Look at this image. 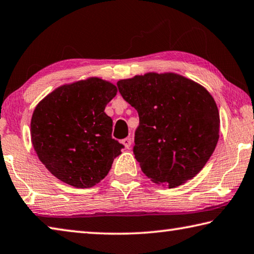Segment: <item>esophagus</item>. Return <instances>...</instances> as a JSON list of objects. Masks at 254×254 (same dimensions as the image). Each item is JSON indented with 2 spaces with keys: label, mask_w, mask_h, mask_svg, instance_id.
Listing matches in <instances>:
<instances>
[{
  "label": "esophagus",
  "mask_w": 254,
  "mask_h": 254,
  "mask_svg": "<svg viewBox=\"0 0 254 254\" xmlns=\"http://www.w3.org/2000/svg\"><path fill=\"white\" fill-rule=\"evenodd\" d=\"M122 143H123L125 147L128 149L131 146V138H130V137H127V138H125V139L122 140Z\"/></svg>",
  "instance_id": "esophagus-1"
}]
</instances>
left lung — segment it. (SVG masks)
I'll return each instance as SVG.
<instances>
[{
	"mask_svg": "<svg viewBox=\"0 0 254 254\" xmlns=\"http://www.w3.org/2000/svg\"><path fill=\"white\" fill-rule=\"evenodd\" d=\"M117 86L139 116L134 154L144 174L170 189L197 175L220 137L219 109L211 93L172 72L135 75Z\"/></svg>",
	"mask_w": 254,
	"mask_h": 254,
	"instance_id": "8db88e82",
	"label": "left lung"
}]
</instances>
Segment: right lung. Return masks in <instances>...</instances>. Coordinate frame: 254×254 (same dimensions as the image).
Here are the masks:
<instances>
[{
  "mask_svg": "<svg viewBox=\"0 0 254 254\" xmlns=\"http://www.w3.org/2000/svg\"><path fill=\"white\" fill-rule=\"evenodd\" d=\"M117 88L100 78L64 84L39 102L31 119V141L53 176L77 189L104 180L124 145L111 137L105 113Z\"/></svg>",
  "mask_w": 254,
  "mask_h": 254,
  "instance_id": "1",
  "label": "right lung"
}]
</instances>
